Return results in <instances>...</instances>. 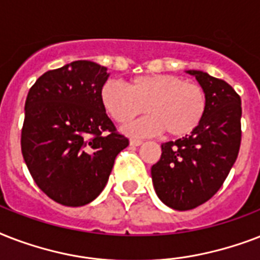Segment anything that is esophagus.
Returning <instances> with one entry per match:
<instances>
[{"instance_id": "obj_1", "label": "esophagus", "mask_w": 260, "mask_h": 260, "mask_svg": "<svg viewBox=\"0 0 260 260\" xmlns=\"http://www.w3.org/2000/svg\"><path fill=\"white\" fill-rule=\"evenodd\" d=\"M129 144L132 147H138V146H142L143 144V140H140V139H131Z\"/></svg>"}]
</instances>
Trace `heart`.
Instances as JSON below:
<instances>
[{
	"label": "heart",
	"instance_id": "obj_1",
	"mask_svg": "<svg viewBox=\"0 0 260 260\" xmlns=\"http://www.w3.org/2000/svg\"><path fill=\"white\" fill-rule=\"evenodd\" d=\"M100 100L106 113L122 125L144 109L150 112L126 128L135 136H155L165 131L173 138L186 136L200 126L208 108L205 90L200 85L170 74L139 75L126 87L108 81L102 85Z\"/></svg>",
	"mask_w": 260,
	"mask_h": 260
}]
</instances>
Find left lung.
Here are the masks:
<instances>
[{
    "instance_id": "left-lung-1",
    "label": "left lung",
    "mask_w": 260,
    "mask_h": 260,
    "mask_svg": "<svg viewBox=\"0 0 260 260\" xmlns=\"http://www.w3.org/2000/svg\"><path fill=\"white\" fill-rule=\"evenodd\" d=\"M186 73L205 90V117L190 135L163 143L160 159L151 167L158 197L175 210L194 209L217 193L236 162L242 142L240 95L208 73Z\"/></svg>"
}]
</instances>
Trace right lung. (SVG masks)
<instances>
[{
  "mask_svg": "<svg viewBox=\"0 0 260 260\" xmlns=\"http://www.w3.org/2000/svg\"><path fill=\"white\" fill-rule=\"evenodd\" d=\"M106 70L75 60L44 73L26 97L22 156L40 190L62 205L82 206L97 198L116 156L129 144L100 100Z\"/></svg>",
  "mask_w": 260,
  "mask_h": 260,
  "instance_id": "1",
  "label": "right lung"
}]
</instances>
